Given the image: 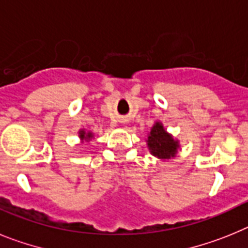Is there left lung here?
Masks as SVG:
<instances>
[{"instance_id":"1","label":"left lung","mask_w":248,"mask_h":248,"mask_svg":"<svg viewBox=\"0 0 248 248\" xmlns=\"http://www.w3.org/2000/svg\"><path fill=\"white\" fill-rule=\"evenodd\" d=\"M146 143L151 155L158 160L169 161L175 158L180 151V140L175 139L172 133L166 130L161 121H156L147 133Z\"/></svg>"}]
</instances>
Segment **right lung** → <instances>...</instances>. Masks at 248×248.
<instances>
[{
    "instance_id": "right-lung-1",
    "label": "right lung",
    "mask_w": 248,
    "mask_h": 248,
    "mask_svg": "<svg viewBox=\"0 0 248 248\" xmlns=\"http://www.w3.org/2000/svg\"><path fill=\"white\" fill-rule=\"evenodd\" d=\"M78 137H79V141H81V143H83V142L92 141V139L94 137V135H93V132L86 130V128H79Z\"/></svg>"
}]
</instances>
